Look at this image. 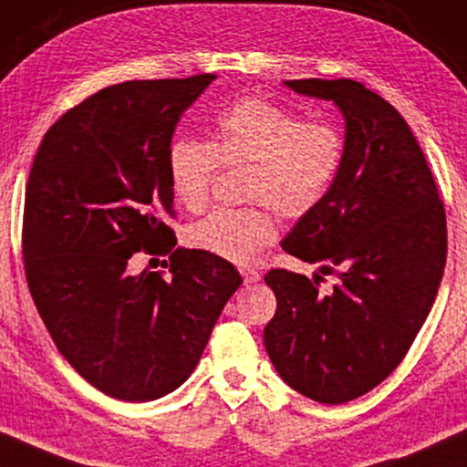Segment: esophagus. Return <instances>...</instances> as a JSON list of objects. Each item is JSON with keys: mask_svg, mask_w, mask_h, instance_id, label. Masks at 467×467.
I'll return each instance as SVG.
<instances>
[{"mask_svg": "<svg viewBox=\"0 0 467 467\" xmlns=\"http://www.w3.org/2000/svg\"><path fill=\"white\" fill-rule=\"evenodd\" d=\"M241 276H243V281H245V285H252V283H257L260 281V273H257V270H249V268H243L241 270Z\"/></svg>", "mask_w": 467, "mask_h": 467, "instance_id": "esophagus-1", "label": "esophagus"}]
</instances>
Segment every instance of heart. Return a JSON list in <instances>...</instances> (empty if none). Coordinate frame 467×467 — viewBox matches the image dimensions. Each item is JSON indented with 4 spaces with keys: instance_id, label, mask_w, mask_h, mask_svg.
Segmentation results:
<instances>
[{
    "instance_id": "b5f03b06",
    "label": "heart",
    "mask_w": 467,
    "mask_h": 467,
    "mask_svg": "<svg viewBox=\"0 0 467 467\" xmlns=\"http://www.w3.org/2000/svg\"><path fill=\"white\" fill-rule=\"evenodd\" d=\"M348 157L344 130L308 121L283 104L245 99L215 117L212 142L176 138L167 178L178 205L205 210L222 167L245 165V207H218L186 228V243L234 264H252L276 239V215L297 220L317 210L336 186Z\"/></svg>"
}]
</instances>
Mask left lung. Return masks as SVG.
Returning <instances> with one entry per match:
<instances>
[{"instance_id":"left-lung-1","label":"left lung","mask_w":467,"mask_h":467,"mask_svg":"<svg viewBox=\"0 0 467 467\" xmlns=\"http://www.w3.org/2000/svg\"><path fill=\"white\" fill-rule=\"evenodd\" d=\"M346 117L348 157L336 186L304 215L283 249L321 264L323 276L273 268L276 312L264 346L297 392L342 405L381 384L415 342L447 264V213L411 128L354 79H291Z\"/></svg>"}]
</instances>
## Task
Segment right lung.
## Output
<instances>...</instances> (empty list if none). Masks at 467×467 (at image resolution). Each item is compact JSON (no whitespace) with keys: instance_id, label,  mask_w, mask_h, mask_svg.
<instances>
[{"instance_id":"right-lung-1","label":"right lung","mask_w":467,"mask_h":467,"mask_svg":"<svg viewBox=\"0 0 467 467\" xmlns=\"http://www.w3.org/2000/svg\"><path fill=\"white\" fill-rule=\"evenodd\" d=\"M213 79L102 88L46 131L33 159L23 213L31 297L68 365L113 399L155 400L186 381L243 283L231 262L176 247L167 224V150ZM136 251L167 254L168 270L131 277Z\"/></svg>"}]
</instances>
